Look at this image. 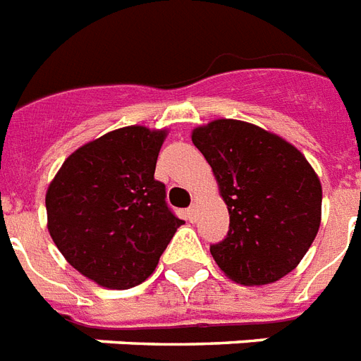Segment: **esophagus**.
<instances>
[{"label": "esophagus", "mask_w": 361, "mask_h": 361, "mask_svg": "<svg viewBox=\"0 0 361 361\" xmlns=\"http://www.w3.org/2000/svg\"><path fill=\"white\" fill-rule=\"evenodd\" d=\"M197 206H195V204H192V206H191V208H187V219H189V221H191V223H192V221H195V219H197Z\"/></svg>", "instance_id": "obj_1"}]
</instances>
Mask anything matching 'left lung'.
<instances>
[{
	"mask_svg": "<svg viewBox=\"0 0 361 361\" xmlns=\"http://www.w3.org/2000/svg\"><path fill=\"white\" fill-rule=\"evenodd\" d=\"M212 166L231 228L212 257L240 285H269L290 274L313 243L322 185L300 149L240 120H214L191 133Z\"/></svg>",
	"mask_w": 361,
	"mask_h": 361,
	"instance_id": "obj_1",
	"label": "left lung"
}]
</instances>
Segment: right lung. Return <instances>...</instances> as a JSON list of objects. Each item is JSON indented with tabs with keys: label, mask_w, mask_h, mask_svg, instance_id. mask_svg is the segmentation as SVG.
I'll return each mask as SVG.
<instances>
[{
	"label": "right lung",
	"mask_w": 361,
	"mask_h": 361,
	"mask_svg": "<svg viewBox=\"0 0 361 361\" xmlns=\"http://www.w3.org/2000/svg\"><path fill=\"white\" fill-rule=\"evenodd\" d=\"M166 129L129 125L65 159L47 189V226L65 260L99 286L125 290L155 271L183 225L153 178Z\"/></svg>",
	"instance_id": "right-lung-1"
}]
</instances>
